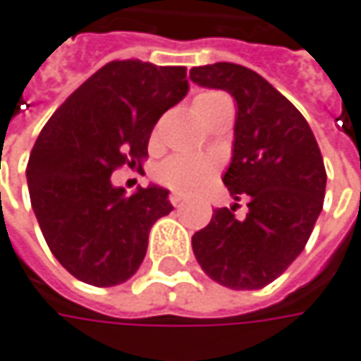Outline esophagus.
Wrapping results in <instances>:
<instances>
[{
	"label": "esophagus",
	"mask_w": 361,
	"mask_h": 361,
	"mask_svg": "<svg viewBox=\"0 0 361 361\" xmlns=\"http://www.w3.org/2000/svg\"><path fill=\"white\" fill-rule=\"evenodd\" d=\"M169 202H171L176 208H180L181 204H183V196H180V194H171V196H169Z\"/></svg>",
	"instance_id": "34e87169"
}]
</instances>
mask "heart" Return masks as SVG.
Wrapping results in <instances>:
<instances>
[{"label": "heart", "instance_id": "obj_1", "mask_svg": "<svg viewBox=\"0 0 361 361\" xmlns=\"http://www.w3.org/2000/svg\"><path fill=\"white\" fill-rule=\"evenodd\" d=\"M230 104L226 94L222 92H202L197 94L192 106L194 113L200 121L208 117L216 109ZM216 173V161L204 155H176L165 159L164 164L157 167V180L169 190L178 192V194H194L197 190H202Z\"/></svg>", "mask_w": 361, "mask_h": 361}]
</instances>
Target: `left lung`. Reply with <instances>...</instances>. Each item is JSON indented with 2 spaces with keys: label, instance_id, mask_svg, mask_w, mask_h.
I'll use <instances>...</instances> for the list:
<instances>
[{
  "label": "left lung",
  "instance_id": "obj_1",
  "mask_svg": "<svg viewBox=\"0 0 361 361\" xmlns=\"http://www.w3.org/2000/svg\"><path fill=\"white\" fill-rule=\"evenodd\" d=\"M197 87L226 90L236 101L232 159L224 185L248 197L218 208L192 236L202 271L234 290L262 289L301 255L325 197V165L305 117L260 74L232 62L194 66Z\"/></svg>",
  "mask_w": 361,
  "mask_h": 361
}]
</instances>
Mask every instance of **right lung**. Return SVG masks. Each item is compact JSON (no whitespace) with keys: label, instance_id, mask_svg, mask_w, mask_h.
<instances>
[{"label":"right lung","instance_id":"1","mask_svg":"<svg viewBox=\"0 0 361 361\" xmlns=\"http://www.w3.org/2000/svg\"><path fill=\"white\" fill-rule=\"evenodd\" d=\"M188 88L185 66L109 62L36 139L25 169L32 208L52 255L78 281L115 287L131 279L151 226L173 210L169 190L149 183L127 196L111 173L147 155L155 123Z\"/></svg>","mask_w":361,"mask_h":361}]
</instances>
